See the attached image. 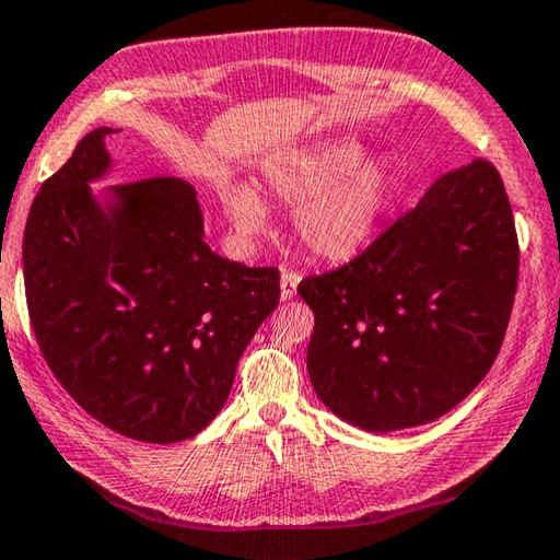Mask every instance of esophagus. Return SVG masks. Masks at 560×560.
<instances>
[{"label": "esophagus", "mask_w": 560, "mask_h": 560, "mask_svg": "<svg viewBox=\"0 0 560 560\" xmlns=\"http://www.w3.org/2000/svg\"><path fill=\"white\" fill-rule=\"evenodd\" d=\"M298 282H300V275L295 272V270H282L280 272V298L282 300H292L295 298V292H298Z\"/></svg>", "instance_id": "esophagus-1"}]
</instances>
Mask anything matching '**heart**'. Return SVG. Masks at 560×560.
Returning a JSON list of instances; mask_svg holds the SVG:
<instances>
[{
	"label": "heart",
	"instance_id": "heart-1",
	"mask_svg": "<svg viewBox=\"0 0 560 560\" xmlns=\"http://www.w3.org/2000/svg\"><path fill=\"white\" fill-rule=\"evenodd\" d=\"M262 182L275 199L300 203L295 233L315 258L349 260L374 238L394 170L384 160L364 162L359 142H327L270 162ZM221 201L241 235L265 229V206L250 186L225 182Z\"/></svg>",
	"mask_w": 560,
	"mask_h": 560
}]
</instances>
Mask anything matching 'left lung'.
Masks as SVG:
<instances>
[{
    "mask_svg": "<svg viewBox=\"0 0 560 560\" xmlns=\"http://www.w3.org/2000/svg\"><path fill=\"white\" fill-rule=\"evenodd\" d=\"M516 282L512 203L477 156L354 260L300 282L315 312L307 371L322 404L371 433L445 416L492 369Z\"/></svg>",
    "mask_w": 560,
    "mask_h": 560,
    "instance_id": "8db88e82",
    "label": "left lung"
}]
</instances>
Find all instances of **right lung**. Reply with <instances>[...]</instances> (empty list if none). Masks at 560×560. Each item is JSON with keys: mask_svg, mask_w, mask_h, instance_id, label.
<instances>
[{"mask_svg": "<svg viewBox=\"0 0 560 560\" xmlns=\"http://www.w3.org/2000/svg\"><path fill=\"white\" fill-rule=\"evenodd\" d=\"M97 127L42 184L24 229V290L38 349L78 406L140 443L211 423L235 366L280 302L278 268L211 253L196 191L172 176L110 186Z\"/></svg>", "mask_w": 560, "mask_h": 560, "instance_id": "add662e5", "label": "right lung"}]
</instances>
